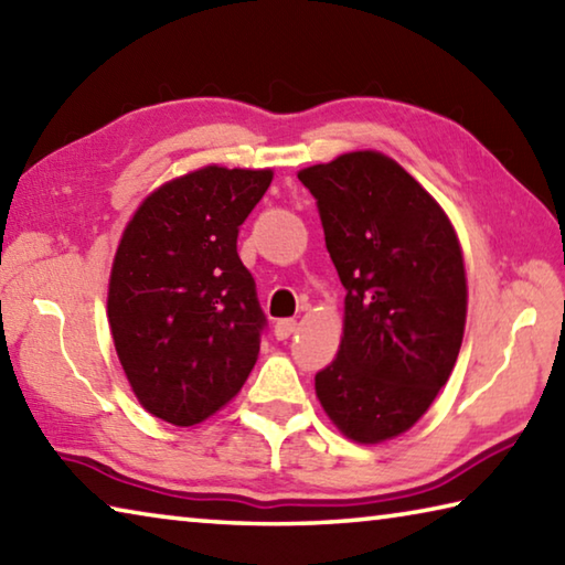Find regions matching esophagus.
<instances>
[{"instance_id":"34e87169","label":"esophagus","mask_w":565,"mask_h":565,"mask_svg":"<svg viewBox=\"0 0 565 565\" xmlns=\"http://www.w3.org/2000/svg\"><path fill=\"white\" fill-rule=\"evenodd\" d=\"M294 331H296V321L294 319H281V321L274 323V337L279 339V341L289 339Z\"/></svg>"}]
</instances>
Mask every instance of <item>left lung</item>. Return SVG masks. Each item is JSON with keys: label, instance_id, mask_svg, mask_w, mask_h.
<instances>
[{"label": "left lung", "instance_id": "obj_1", "mask_svg": "<svg viewBox=\"0 0 565 565\" xmlns=\"http://www.w3.org/2000/svg\"><path fill=\"white\" fill-rule=\"evenodd\" d=\"M299 179L317 196L347 289L341 343L313 379L317 398L351 441H391L426 414L461 351V242L444 206L381 151H347Z\"/></svg>", "mask_w": 565, "mask_h": 565}]
</instances>
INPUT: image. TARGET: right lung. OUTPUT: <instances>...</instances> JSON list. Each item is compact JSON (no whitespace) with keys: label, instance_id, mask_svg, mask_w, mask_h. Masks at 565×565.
<instances>
[{"label":"right lung","instance_id":"1","mask_svg":"<svg viewBox=\"0 0 565 565\" xmlns=\"http://www.w3.org/2000/svg\"><path fill=\"white\" fill-rule=\"evenodd\" d=\"M274 169L206 164L137 206L111 262L107 317L134 396L181 428L222 411L259 359L264 313L236 254Z\"/></svg>","mask_w":565,"mask_h":565}]
</instances>
